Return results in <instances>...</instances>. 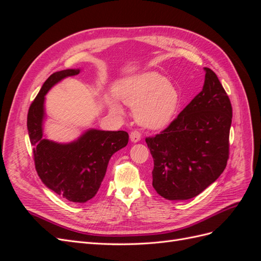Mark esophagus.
Listing matches in <instances>:
<instances>
[{
	"mask_svg": "<svg viewBox=\"0 0 261 261\" xmlns=\"http://www.w3.org/2000/svg\"><path fill=\"white\" fill-rule=\"evenodd\" d=\"M129 138H130V140L133 141V143H138V141H139L140 138H141V134H140L138 130H133V132L130 133Z\"/></svg>",
	"mask_w": 261,
	"mask_h": 261,
	"instance_id": "esophagus-1",
	"label": "esophagus"
}]
</instances>
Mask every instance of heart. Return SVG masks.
<instances>
[{
    "label": "heart",
    "instance_id": "obj_1",
    "mask_svg": "<svg viewBox=\"0 0 261 261\" xmlns=\"http://www.w3.org/2000/svg\"><path fill=\"white\" fill-rule=\"evenodd\" d=\"M115 94L107 100L110 110L115 114L123 113L120 99L134 109L138 124L147 128L158 129L169 125L180 103V96L176 87L158 72H146L130 76L118 82Z\"/></svg>",
    "mask_w": 261,
    "mask_h": 261
}]
</instances>
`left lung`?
<instances>
[{"label":"left lung","instance_id":"left-lung-1","mask_svg":"<svg viewBox=\"0 0 261 261\" xmlns=\"http://www.w3.org/2000/svg\"><path fill=\"white\" fill-rule=\"evenodd\" d=\"M202 90L167 128L146 143L153 158L152 186L169 200L199 195L224 171L232 106L216 73L204 67Z\"/></svg>","mask_w":261,"mask_h":261}]
</instances>
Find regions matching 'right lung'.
Wrapping results in <instances>:
<instances>
[{
  "instance_id": "obj_1",
  "label": "right lung",
  "mask_w": 261,
  "mask_h": 261,
  "mask_svg": "<svg viewBox=\"0 0 261 261\" xmlns=\"http://www.w3.org/2000/svg\"><path fill=\"white\" fill-rule=\"evenodd\" d=\"M80 72V68L60 70L44 82L29 108L27 128L36 170L42 183L62 198L84 203L98 193L110 159L127 145L128 134L91 128L68 144L43 137L44 96L55 84Z\"/></svg>"
}]
</instances>
